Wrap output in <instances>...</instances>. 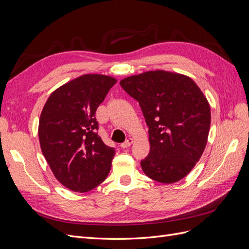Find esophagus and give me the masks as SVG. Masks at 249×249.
<instances>
[{
  "label": "esophagus",
  "mask_w": 249,
  "mask_h": 249,
  "mask_svg": "<svg viewBox=\"0 0 249 249\" xmlns=\"http://www.w3.org/2000/svg\"><path fill=\"white\" fill-rule=\"evenodd\" d=\"M132 143H133V139L129 138L127 140H125L124 143H122V144H120V147H122V148H127L132 144Z\"/></svg>",
  "instance_id": "esophagus-1"
}]
</instances>
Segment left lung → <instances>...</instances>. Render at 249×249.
<instances>
[{
  "label": "left lung",
  "instance_id": "left-lung-1",
  "mask_svg": "<svg viewBox=\"0 0 249 249\" xmlns=\"http://www.w3.org/2000/svg\"><path fill=\"white\" fill-rule=\"evenodd\" d=\"M136 100L148 126L150 150L140 164L156 182L185 178L205 150L211 124L207 99L194 81L164 71H146L120 81Z\"/></svg>",
  "mask_w": 249,
  "mask_h": 249
}]
</instances>
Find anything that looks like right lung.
Masks as SVG:
<instances>
[{"instance_id": "add662e5", "label": "right lung", "mask_w": 249, "mask_h": 249, "mask_svg": "<svg viewBox=\"0 0 249 249\" xmlns=\"http://www.w3.org/2000/svg\"><path fill=\"white\" fill-rule=\"evenodd\" d=\"M116 80L84 74L59 87L42 109L38 135L55 178L69 189L88 192L109 175L115 149L97 135L95 112Z\"/></svg>"}]
</instances>
